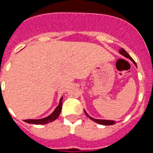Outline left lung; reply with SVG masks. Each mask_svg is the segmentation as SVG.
<instances>
[{
	"instance_id": "left-lung-1",
	"label": "left lung",
	"mask_w": 153,
	"mask_h": 153,
	"mask_svg": "<svg viewBox=\"0 0 153 153\" xmlns=\"http://www.w3.org/2000/svg\"><path fill=\"white\" fill-rule=\"evenodd\" d=\"M120 54H122L123 56H124L125 57L128 58V59H129V60H132V62H133V63H134L135 65L136 66V62L133 60V59H132V57H131L129 55V53L126 52V51H125V50L123 49V48H120ZM85 113H86V115L87 116V117H89V118L90 119V120H92L93 121H94V122L97 123L99 124H101V125H104V126H110V125H114L115 123H116V122L115 121H113V120H97V119H94L93 118V117H90L87 113H86V111H84Z\"/></svg>"
}]
</instances>
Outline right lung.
I'll use <instances>...</instances> for the list:
<instances>
[{
  "label": "right lung",
  "instance_id": "1",
  "mask_svg": "<svg viewBox=\"0 0 153 153\" xmlns=\"http://www.w3.org/2000/svg\"><path fill=\"white\" fill-rule=\"evenodd\" d=\"M62 100H63V97H61V99H60V103L56 106L54 111L53 112L47 117H45L44 119H40V120H25L24 122H26L30 124H35V125H40H40H44V124H47L50 122H52V121L56 120L60 116V113L61 112L62 109Z\"/></svg>",
  "mask_w": 153,
  "mask_h": 153
}]
</instances>
